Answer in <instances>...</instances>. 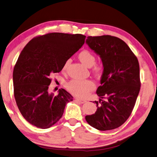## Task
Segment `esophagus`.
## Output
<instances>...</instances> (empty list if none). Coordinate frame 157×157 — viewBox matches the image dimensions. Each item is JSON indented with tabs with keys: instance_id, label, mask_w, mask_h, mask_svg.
Here are the masks:
<instances>
[{
	"instance_id": "34e87169",
	"label": "esophagus",
	"mask_w": 157,
	"mask_h": 157,
	"mask_svg": "<svg viewBox=\"0 0 157 157\" xmlns=\"http://www.w3.org/2000/svg\"><path fill=\"white\" fill-rule=\"evenodd\" d=\"M76 100L78 101V102H79V103H86V101L85 100V99H82V98H76Z\"/></svg>"
}]
</instances>
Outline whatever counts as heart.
<instances>
[{
  "label": "heart",
  "mask_w": 157,
  "mask_h": 157,
  "mask_svg": "<svg viewBox=\"0 0 157 157\" xmlns=\"http://www.w3.org/2000/svg\"><path fill=\"white\" fill-rule=\"evenodd\" d=\"M78 58L82 64L87 67H92L93 66V73L95 76H100L103 71V66L101 64L94 65L95 56L92 52L88 50H83L78 55ZM69 65V61L67 60L63 65V70L67 69ZM67 87L69 91L74 95L78 97H85L87 93L94 90L95 86L92 81L90 80H78L73 79L67 84Z\"/></svg>",
  "instance_id": "heart-1"
}]
</instances>
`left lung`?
Here are the masks:
<instances>
[{
	"mask_svg": "<svg viewBox=\"0 0 157 157\" xmlns=\"http://www.w3.org/2000/svg\"><path fill=\"white\" fill-rule=\"evenodd\" d=\"M86 43L100 56L103 66L97 90L99 102L94 101L97 109L86 120L98 130H113L126 121L135 105L141 87L138 59L117 37L88 36Z\"/></svg>",
	"mask_w": 157,
	"mask_h": 157,
	"instance_id": "obj_1",
	"label": "left lung"
}]
</instances>
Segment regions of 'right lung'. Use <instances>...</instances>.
<instances>
[{
    "instance_id": "right-lung-1",
    "label": "right lung",
    "mask_w": 157,
    "mask_h": 157,
    "mask_svg": "<svg viewBox=\"0 0 157 157\" xmlns=\"http://www.w3.org/2000/svg\"><path fill=\"white\" fill-rule=\"evenodd\" d=\"M86 36L49 33L35 37L27 44L13 71V93L21 114L38 128H50L62 117L66 104L73 97L64 89L54 96L49 86L54 73L80 49Z\"/></svg>"
}]
</instances>
